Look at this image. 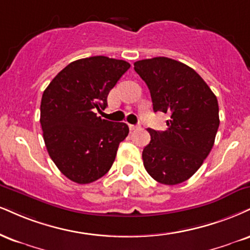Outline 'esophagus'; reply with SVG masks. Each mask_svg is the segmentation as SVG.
Masks as SVG:
<instances>
[{
    "label": "esophagus",
    "instance_id": "34e87169",
    "mask_svg": "<svg viewBox=\"0 0 250 250\" xmlns=\"http://www.w3.org/2000/svg\"><path fill=\"white\" fill-rule=\"evenodd\" d=\"M129 128H130V130H135V129L138 128V125H129Z\"/></svg>",
    "mask_w": 250,
    "mask_h": 250
}]
</instances>
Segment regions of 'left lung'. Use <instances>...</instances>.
<instances>
[{
	"mask_svg": "<svg viewBox=\"0 0 250 250\" xmlns=\"http://www.w3.org/2000/svg\"><path fill=\"white\" fill-rule=\"evenodd\" d=\"M146 81L154 112L170 114L167 129H148L151 140L143 149V164L158 183L176 185L197 172L214 144L219 104L214 93L190 66L156 57L134 62Z\"/></svg>",
	"mask_w": 250,
	"mask_h": 250,
	"instance_id": "left-lung-1",
	"label": "left lung"
}]
</instances>
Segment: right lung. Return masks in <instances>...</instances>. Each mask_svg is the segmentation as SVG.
<instances>
[{
	"label": "right lung",
	"instance_id": "obj_1",
	"mask_svg": "<svg viewBox=\"0 0 250 250\" xmlns=\"http://www.w3.org/2000/svg\"><path fill=\"white\" fill-rule=\"evenodd\" d=\"M130 67L125 60L95 56L72 62L53 78L42 96L41 125L47 152L60 172L78 184L104 176L119 144L128 136L123 122L96 115Z\"/></svg>",
	"mask_w": 250,
	"mask_h": 250
}]
</instances>
